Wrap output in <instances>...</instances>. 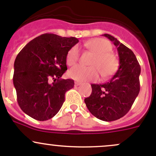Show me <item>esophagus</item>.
Returning <instances> with one entry per match:
<instances>
[{"instance_id": "esophagus-1", "label": "esophagus", "mask_w": 156, "mask_h": 156, "mask_svg": "<svg viewBox=\"0 0 156 156\" xmlns=\"http://www.w3.org/2000/svg\"><path fill=\"white\" fill-rule=\"evenodd\" d=\"M81 82H78V81L75 82V86H79V85H81Z\"/></svg>"}]
</instances>
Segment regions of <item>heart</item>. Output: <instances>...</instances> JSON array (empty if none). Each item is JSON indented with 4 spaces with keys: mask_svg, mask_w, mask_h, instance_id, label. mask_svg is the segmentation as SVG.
I'll return each instance as SVG.
<instances>
[{
    "mask_svg": "<svg viewBox=\"0 0 156 156\" xmlns=\"http://www.w3.org/2000/svg\"><path fill=\"white\" fill-rule=\"evenodd\" d=\"M85 47L94 53L90 65L85 67L76 66L69 71L68 75L72 79L78 81H95L98 78L99 72L103 78H107L117 70L119 62L113 53H112L111 43L106 39L94 38L85 43ZM79 58V49L78 46L70 48L66 55V63L73 66Z\"/></svg>",
    "mask_w": 156,
    "mask_h": 156,
    "instance_id": "b5f03b06",
    "label": "heart"
}]
</instances>
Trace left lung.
Segmentation results:
<instances>
[{"instance_id": "left-lung-1", "label": "left lung", "mask_w": 156, "mask_h": 156, "mask_svg": "<svg viewBox=\"0 0 156 156\" xmlns=\"http://www.w3.org/2000/svg\"><path fill=\"white\" fill-rule=\"evenodd\" d=\"M103 35L117 48L119 67L109 81L91 84L92 93L84 102L93 115L102 121L112 122L128 112L139 94L140 66L130 49L110 34Z\"/></svg>"}]
</instances>
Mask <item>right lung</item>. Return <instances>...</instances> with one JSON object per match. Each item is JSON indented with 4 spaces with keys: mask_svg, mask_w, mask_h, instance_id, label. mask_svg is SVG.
Segmentation results:
<instances>
[{
    "mask_svg": "<svg viewBox=\"0 0 156 156\" xmlns=\"http://www.w3.org/2000/svg\"><path fill=\"white\" fill-rule=\"evenodd\" d=\"M78 42L76 37L46 33L29 42L17 55L12 78L17 103L32 119L48 120L62 107L66 92L75 83L60 78L67 70V53Z\"/></svg>",
    "mask_w": 156,
    "mask_h": 156,
    "instance_id": "right-lung-1",
    "label": "right lung"
}]
</instances>
